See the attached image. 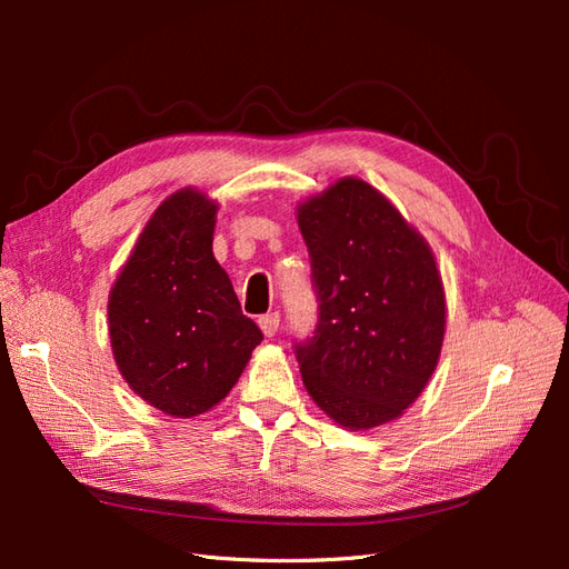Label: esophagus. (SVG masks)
Listing matches in <instances>:
<instances>
[{"mask_svg": "<svg viewBox=\"0 0 569 569\" xmlns=\"http://www.w3.org/2000/svg\"><path fill=\"white\" fill-rule=\"evenodd\" d=\"M258 325H261V330L266 337H274L280 330V313H268L258 318Z\"/></svg>", "mask_w": 569, "mask_h": 569, "instance_id": "1", "label": "esophagus"}]
</instances>
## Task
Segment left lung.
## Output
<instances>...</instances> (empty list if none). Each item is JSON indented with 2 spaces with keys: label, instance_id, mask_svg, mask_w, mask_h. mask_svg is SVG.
Returning a JSON list of instances; mask_svg holds the SVG:
<instances>
[{
  "label": "left lung",
  "instance_id": "left-lung-1",
  "mask_svg": "<svg viewBox=\"0 0 569 569\" xmlns=\"http://www.w3.org/2000/svg\"><path fill=\"white\" fill-rule=\"evenodd\" d=\"M299 228L318 297L313 337L295 341L308 393L349 429L399 418L441 353L446 303L432 251L358 178L301 203Z\"/></svg>",
  "mask_w": 569,
  "mask_h": 569
}]
</instances>
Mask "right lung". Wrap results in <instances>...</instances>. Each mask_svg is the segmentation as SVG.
Masks as SVG:
<instances>
[{"label": "right lung", "mask_w": 569, "mask_h": 569, "mask_svg": "<svg viewBox=\"0 0 569 569\" xmlns=\"http://www.w3.org/2000/svg\"><path fill=\"white\" fill-rule=\"evenodd\" d=\"M216 203L170 194L137 239L109 297V335L126 382L173 418L228 396L263 332L213 258Z\"/></svg>", "instance_id": "1"}]
</instances>
